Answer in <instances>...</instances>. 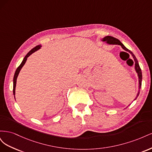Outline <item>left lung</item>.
I'll return each instance as SVG.
<instances>
[{
    "label": "left lung",
    "mask_w": 152,
    "mask_h": 152,
    "mask_svg": "<svg viewBox=\"0 0 152 152\" xmlns=\"http://www.w3.org/2000/svg\"><path fill=\"white\" fill-rule=\"evenodd\" d=\"M103 42H107V44H112V45H121V46L122 47V48L125 50L126 52H128L129 53H130L132 56L133 58V59H134V62H135V66H134V68H135V70H136V72L137 73V76H138V80H139V91H138V93H137V96L136 98L134 99V100H136V98H137V96H139V94H140V89L141 87V82H142V72H141V70L140 68V66L139 65V63H138V61H137V59L136 58V56H134V54L132 53V51H131L130 50H129L127 48H126L125 46H124V44L121 42L120 40H119L118 39H116L113 37H112V36H106L104 37L103 39H102V40ZM129 104V105H130Z\"/></svg>",
    "instance_id": "left-lung-1"
}]
</instances>
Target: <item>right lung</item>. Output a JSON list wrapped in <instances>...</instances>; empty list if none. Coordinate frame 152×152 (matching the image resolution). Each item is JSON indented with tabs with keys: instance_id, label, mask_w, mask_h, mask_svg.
Wrapping results in <instances>:
<instances>
[{
	"instance_id": "obj_1",
	"label": "right lung",
	"mask_w": 152,
	"mask_h": 152,
	"mask_svg": "<svg viewBox=\"0 0 152 152\" xmlns=\"http://www.w3.org/2000/svg\"><path fill=\"white\" fill-rule=\"evenodd\" d=\"M42 47V45H37L36 47H35L34 48L32 49L30 51L28 52V53L27 54L25 57L23 58V61L21 62V63L20 64V65L18 67V68L16 69V70L15 72V75H14V78H13V94H14V96H15V89H16V80H17V78H18V75H19V73L21 70V69L22 68V67L24 66V65L25 64L26 61V59L27 58H28V57H29L30 55L34 53V52L37 51V50H39L40 49V48Z\"/></svg>"
}]
</instances>
